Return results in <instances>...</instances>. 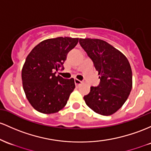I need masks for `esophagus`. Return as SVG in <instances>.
<instances>
[{
	"label": "esophagus",
	"instance_id": "1",
	"mask_svg": "<svg viewBox=\"0 0 151 151\" xmlns=\"http://www.w3.org/2000/svg\"><path fill=\"white\" fill-rule=\"evenodd\" d=\"M74 84H75L76 87H78L79 86H80L81 84H82V82H81V81H80V80H79V79H74Z\"/></svg>",
	"mask_w": 151,
	"mask_h": 151
}]
</instances>
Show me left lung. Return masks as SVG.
Here are the masks:
<instances>
[{
  "instance_id": "obj_1",
  "label": "left lung",
  "mask_w": 151,
  "mask_h": 151,
  "mask_svg": "<svg viewBox=\"0 0 151 151\" xmlns=\"http://www.w3.org/2000/svg\"><path fill=\"white\" fill-rule=\"evenodd\" d=\"M79 44L94 63L100 83L91 87L84 97L85 103L96 113L108 116L117 112L128 98L132 89V69L120 51L97 39H79Z\"/></svg>"
}]
</instances>
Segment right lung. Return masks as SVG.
Segmentation results:
<instances>
[{
  "label": "right lung",
  "instance_id": "1",
  "mask_svg": "<svg viewBox=\"0 0 151 151\" xmlns=\"http://www.w3.org/2000/svg\"><path fill=\"white\" fill-rule=\"evenodd\" d=\"M78 38L57 37L36 45L26 57L21 78L26 97L38 112L52 114L67 105L75 88L73 78L56 76L54 71L63 69L68 52L75 47Z\"/></svg>",
  "mask_w": 151,
  "mask_h": 151
}]
</instances>
